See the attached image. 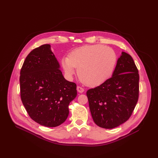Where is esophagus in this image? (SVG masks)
Wrapping results in <instances>:
<instances>
[{
	"mask_svg": "<svg viewBox=\"0 0 158 158\" xmlns=\"http://www.w3.org/2000/svg\"><path fill=\"white\" fill-rule=\"evenodd\" d=\"M77 90L78 92H79V93H82V92H84V88L81 87V86H78L77 87Z\"/></svg>",
	"mask_w": 158,
	"mask_h": 158,
	"instance_id": "esophagus-1",
	"label": "esophagus"
}]
</instances>
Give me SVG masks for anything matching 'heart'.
I'll return each mask as SVG.
<instances>
[{
  "instance_id": "1",
  "label": "heart",
  "mask_w": 158,
  "mask_h": 158,
  "mask_svg": "<svg viewBox=\"0 0 158 158\" xmlns=\"http://www.w3.org/2000/svg\"><path fill=\"white\" fill-rule=\"evenodd\" d=\"M117 63L113 50L102 45H85L71 52L61 60V66L68 78L77 69L80 81L88 86L101 85L111 76Z\"/></svg>"
}]
</instances>
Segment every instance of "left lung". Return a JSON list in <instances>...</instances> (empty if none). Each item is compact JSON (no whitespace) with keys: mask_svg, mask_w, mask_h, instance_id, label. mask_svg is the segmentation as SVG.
I'll return each mask as SVG.
<instances>
[{"mask_svg":"<svg viewBox=\"0 0 158 158\" xmlns=\"http://www.w3.org/2000/svg\"><path fill=\"white\" fill-rule=\"evenodd\" d=\"M139 78L132 57L122 52L112 77L87 91L90 112L98 126L113 129L130 118L138 100Z\"/></svg>","mask_w":158,"mask_h":158,"instance_id":"1","label":"left lung"}]
</instances>
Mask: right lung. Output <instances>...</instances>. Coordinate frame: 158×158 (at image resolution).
<instances>
[{"instance_id": "add662e5", "label": "right lung", "mask_w": 158, "mask_h": 158, "mask_svg": "<svg viewBox=\"0 0 158 158\" xmlns=\"http://www.w3.org/2000/svg\"><path fill=\"white\" fill-rule=\"evenodd\" d=\"M51 45L37 47L27 55L20 70L22 102L29 117L45 127L61 125L77 96L76 84L66 81Z\"/></svg>"}]
</instances>
